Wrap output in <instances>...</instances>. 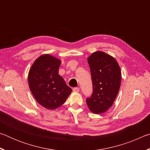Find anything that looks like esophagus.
Masks as SVG:
<instances>
[{"label": "esophagus", "mask_w": 150, "mask_h": 150, "mask_svg": "<svg viewBox=\"0 0 150 150\" xmlns=\"http://www.w3.org/2000/svg\"><path fill=\"white\" fill-rule=\"evenodd\" d=\"M73 91H74V92H75V93H78L79 91V88H78V87H75V88H73Z\"/></svg>", "instance_id": "34e87169"}]
</instances>
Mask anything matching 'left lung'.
Segmentation results:
<instances>
[{
  "label": "left lung",
  "instance_id": "obj_1",
  "mask_svg": "<svg viewBox=\"0 0 150 150\" xmlns=\"http://www.w3.org/2000/svg\"><path fill=\"white\" fill-rule=\"evenodd\" d=\"M93 82V94L87 105L94 114L106 112L113 105L120 89L121 71L116 59L103 52H94L88 58Z\"/></svg>",
  "mask_w": 150,
  "mask_h": 150
}]
</instances>
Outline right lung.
I'll return each mask as SVG.
<instances>
[{
    "label": "right lung",
    "instance_id": "1",
    "mask_svg": "<svg viewBox=\"0 0 150 150\" xmlns=\"http://www.w3.org/2000/svg\"><path fill=\"white\" fill-rule=\"evenodd\" d=\"M61 61L44 54L35 59L28 73V85L40 105L50 110L62 106L72 89L59 75Z\"/></svg>",
    "mask_w": 150,
    "mask_h": 150
}]
</instances>
